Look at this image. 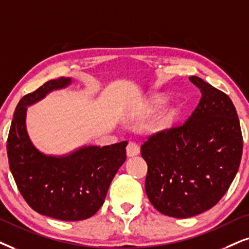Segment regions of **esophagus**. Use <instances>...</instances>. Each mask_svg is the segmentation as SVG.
I'll use <instances>...</instances> for the list:
<instances>
[{"label":"esophagus","instance_id":"obj_1","mask_svg":"<svg viewBox=\"0 0 249 249\" xmlns=\"http://www.w3.org/2000/svg\"><path fill=\"white\" fill-rule=\"evenodd\" d=\"M140 153V147L138 146L135 142H128L127 147H126V154L128 157L132 156H137L138 154Z\"/></svg>","mask_w":249,"mask_h":249}]
</instances>
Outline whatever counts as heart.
<instances>
[{"label": "heart", "instance_id": "b5f03b06", "mask_svg": "<svg viewBox=\"0 0 249 249\" xmlns=\"http://www.w3.org/2000/svg\"><path fill=\"white\" fill-rule=\"evenodd\" d=\"M163 102H164V100L163 99L155 100V101L153 102L152 108L153 109L159 108ZM174 118H175V112L172 111L171 109H168L165 110V111H163L162 114L155 119V122L153 123V126H152L153 131L159 132V131H164L166 128H169L171 126L172 122H174Z\"/></svg>", "mask_w": 249, "mask_h": 249}]
</instances>
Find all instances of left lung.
Wrapping results in <instances>:
<instances>
[{
    "label": "left lung",
    "instance_id": "8db88e82",
    "mask_svg": "<svg viewBox=\"0 0 249 249\" xmlns=\"http://www.w3.org/2000/svg\"><path fill=\"white\" fill-rule=\"evenodd\" d=\"M190 80L202 94L190 118L141 146L148 199L160 213L176 218L215 206L233 181L242 155L240 123L231 99L199 77Z\"/></svg>",
    "mask_w": 249,
    "mask_h": 249
}]
</instances>
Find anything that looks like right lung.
<instances>
[{"mask_svg": "<svg viewBox=\"0 0 249 249\" xmlns=\"http://www.w3.org/2000/svg\"><path fill=\"white\" fill-rule=\"evenodd\" d=\"M72 84V78L49 80L27 94L16 107L9 131V166L28 206L59 221L92 217L105 202L110 182L126 160V141L110 146H83L64 155L45 154L34 146L26 128L27 107L53 90Z\"/></svg>", "mask_w": 249, "mask_h": 249, "instance_id": "right-lung-1", "label": "right lung"}]
</instances>
